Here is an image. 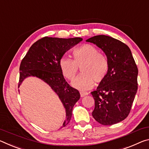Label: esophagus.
<instances>
[{
	"mask_svg": "<svg viewBox=\"0 0 149 149\" xmlns=\"http://www.w3.org/2000/svg\"><path fill=\"white\" fill-rule=\"evenodd\" d=\"M80 96L81 97H84L85 96H86V95H88L87 92H80Z\"/></svg>",
	"mask_w": 149,
	"mask_h": 149,
	"instance_id": "obj_1",
	"label": "esophagus"
}]
</instances>
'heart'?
<instances>
[{
	"mask_svg": "<svg viewBox=\"0 0 149 149\" xmlns=\"http://www.w3.org/2000/svg\"><path fill=\"white\" fill-rule=\"evenodd\" d=\"M72 55L74 60L67 57L61 58L59 67L63 76L69 80L74 79L79 67H82V74L72 82L73 87L87 91L94 86V82L99 84L106 79L109 70L108 60L95 46L82 45L73 50Z\"/></svg>",
	"mask_w": 149,
	"mask_h": 149,
	"instance_id": "obj_1",
	"label": "heart"
}]
</instances>
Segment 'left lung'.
Instances as JSON below:
<instances>
[{"label":"left lung","instance_id":"8db88e82","mask_svg":"<svg viewBox=\"0 0 149 149\" xmlns=\"http://www.w3.org/2000/svg\"><path fill=\"white\" fill-rule=\"evenodd\" d=\"M86 41L100 48L109 63L106 79L91 92L95 102L92 115L102 125L118 123L131 111L138 88L137 67L130 47L121 41L99 35Z\"/></svg>","mask_w":149,"mask_h":149}]
</instances>
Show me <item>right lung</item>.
Segmentation results:
<instances>
[{"label":"right lung","mask_w":149,"mask_h":149,"mask_svg":"<svg viewBox=\"0 0 149 149\" xmlns=\"http://www.w3.org/2000/svg\"><path fill=\"white\" fill-rule=\"evenodd\" d=\"M82 40L81 38H41L31 46L19 66L18 87L27 77H36L47 83L58 95L66 111V119L62 127L69 123L72 108L80 95L65 80L59 61L67 51Z\"/></svg>","instance_id":"obj_1"}]
</instances>
